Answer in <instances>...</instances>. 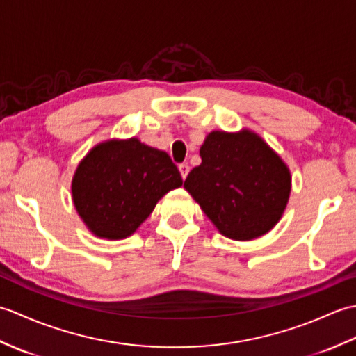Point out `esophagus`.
Masks as SVG:
<instances>
[{
  "label": "esophagus",
  "mask_w": 356,
  "mask_h": 356,
  "mask_svg": "<svg viewBox=\"0 0 356 356\" xmlns=\"http://www.w3.org/2000/svg\"><path fill=\"white\" fill-rule=\"evenodd\" d=\"M179 171H180V176H182V179L185 180L186 176H188V172H190V166H188L186 163L179 165Z\"/></svg>",
  "instance_id": "34e87169"
}]
</instances>
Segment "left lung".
Returning a JSON list of instances; mask_svg holds the SVG:
<instances>
[{
    "instance_id": "obj_1",
    "label": "left lung",
    "mask_w": 356,
    "mask_h": 356,
    "mask_svg": "<svg viewBox=\"0 0 356 356\" xmlns=\"http://www.w3.org/2000/svg\"><path fill=\"white\" fill-rule=\"evenodd\" d=\"M200 157L184 186L222 236L254 240L280 222L291 195V171L259 134L248 128L211 131Z\"/></svg>"
}]
</instances>
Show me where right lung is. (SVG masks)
Listing matches in <instances>:
<instances>
[{"label":"right lung","instance_id":"obj_1","mask_svg":"<svg viewBox=\"0 0 356 356\" xmlns=\"http://www.w3.org/2000/svg\"><path fill=\"white\" fill-rule=\"evenodd\" d=\"M182 184L165 151L138 138L108 139L79 162L72 179V199L93 236L122 240L147 220L166 193Z\"/></svg>","mask_w":356,"mask_h":356}]
</instances>
